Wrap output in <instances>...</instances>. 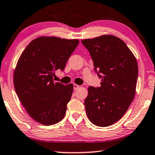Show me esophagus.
<instances>
[{"label":"esophagus","instance_id":"esophagus-1","mask_svg":"<svg viewBox=\"0 0 155 155\" xmlns=\"http://www.w3.org/2000/svg\"><path fill=\"white\" fill-rule=\"evenodd\" d=\"M80 87L79 85L76 84H74V90H76V89H78Z\"/></svg>","mask_w":155,"mask_h":155}]
</instances>
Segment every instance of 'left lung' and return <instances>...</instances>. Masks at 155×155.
<instances>
[{
  "label": "left lung",
  "mask_w": 155,
  "mask_h": 155,
  "mask_svg": "<svg viewBox=\"0 0 155 155\" xmlns=\"http://www.w3.org/2000/svg\"><path fill=\"white\" fill-rule=\"evenodd\" d=\"M81 42L90 53L102 81L100 87L88 88L84 100L87 117L95 126H109L122 118L135 97L137 59L124 41L114 35H104Z\"/></svg>",
  "instance_id": "left-lung-1"
}]
</instances>
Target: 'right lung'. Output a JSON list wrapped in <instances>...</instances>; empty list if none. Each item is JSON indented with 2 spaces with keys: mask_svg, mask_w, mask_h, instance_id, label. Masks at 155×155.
Instances as JSON below:
<instances>
[{
  "mask_svg": "<svg viewBox=\"0 0 155 155\" xmlns=\"http://www.w3.org/2000/svg\"><path fill=\"white\" fill-rule=\"evenodd\" d=\"M79 43L77 39L42 36L35 38L20 55L14 72V85L26 111L40 124L50 126L66 115L74 85L54 82L58 69L66 63Z\"/></svg>",
  "mask_w": 155,
  "mask_h": 155,
  "instance_id": "right-lung-1",
  "label": "right lung"
}]
</instances>
